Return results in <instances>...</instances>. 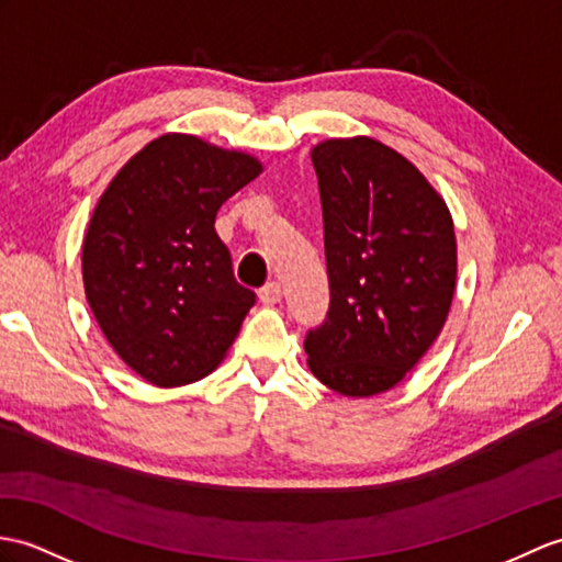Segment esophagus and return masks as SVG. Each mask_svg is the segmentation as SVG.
<instances>
[{"instance_id":"34e87169","label":"esophagus","mask_w":562,"mask_h":562,"mask_svg":"<svg viewBox=\"0 0 562 562\" xmlns=\"http://www.w3.org/2000/svg\"><path fill=\"white\" fill-rule=\"evenodd\" d=\"M258 299L260 302H263L266 306H272V304H278L280 299H282V284L280 282H268L263 290L258 292Z\"/></svg>"}]
</instances>
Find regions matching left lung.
<instances>
[{
  "mask_svg": "<svg viewBox=\"0 0 562 562\" xmlns=\"http://www.w3.org/2000/svg\"><path fill=\"white\" fill-rule=\"evenodd\" d=\"M316 167L330 308L308 330V369L347 397L395 387L436 342L458 280V241L440 193L385 143L328 138Z\"/></svg>",
  "mask_w": 562,
  "mask_h": 562,
  "instance_id": "obj_1",
  "label": "left lung"
}]
</instances>
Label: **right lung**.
I'll use <instances>...</instances> for the list:
<instances>
[{
  "instance_id": "obj_1",
  "label": "right lung",
  "mask_w": 562,
  "mask_h": 562,
  "mask_svg": "<svg viewBox=\"0 0 562 562\" xmlns=\"http://www.w3.org/2000/svg\"><path fill=\"white\" fill-rule=\"evenodd\" d=\"M263 165L191 134L138 150L104 189L83 239L90 311L128 369L158 387L201 381L256 304L215 232L229 195Z\"/></svg>"
}]
</instances>
